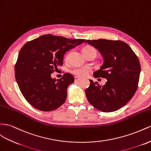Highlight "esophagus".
Returning a JSON list of instances; mask_svg holds the SVG:
<instances>
[{"instance_id": "esophagus-1", "label": "esophagus", "mask_w": 151, "mask_h": 151, "mask_svg": "<svg viewBox=\"0 0 151 151\" xmlns=\"http://www.w3.org/2000/svg\"><path fill=\"white\" fill-rule=\"evenodd\" d=\"M80 80H81V78H79V77H78V76H75V82H78V81H79Z\"/></svg>"}]
</instances>
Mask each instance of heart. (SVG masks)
Masks as SVG:
<instances>
[{"instance_id":"1","label":"heart","mask_w":151,"mask_h":151,"mask_svg":"<svg viewBox=\"0 0 151 151\" xmlns=\"http://www.w3.org/2000/svg\"><path fill=\"white\" fill-rule=\"evenodd\" d=\"M91 51H96V49L92 46H85V47L82 49V52L83 53H86L88 52H91ZM69 55H70V53H68V54H66L65 56V60H68ZM91 71V68L88 67H82V68H76L73 69L72 70V73L73 74L78 76H86V75H87V74L88 73Z\"/></svg>"}]
</instances>
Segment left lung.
<instances>
[{
  "mask_svg": "<svg viewBox=\"0 0 151 151\" xmlns=\"http://www.w3.org/2000/svg\"><path fill=\"white\" fill-rule=\"evenodd\" d=\"M103 55L104 63L94 73V78H106L101 87L90 81L86 90L88 102L103 112H111L126 105L137 91L140 74V64L136 54L125 42L120 40H86Z\"/></svg>",
  "mask_w": 151,
  "mask_h": 151,
  "instance_id": "left-lung-1",
  "label": "left lung"
}]
</instances>
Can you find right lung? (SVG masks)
Masks as SVG:
<instances>
[{
	"instance_id": "right-lung-1",
	"label": "right lung",
	"mask_w": 151,
	"mask_h": 151,
	"mask_svg": "<svg viewBox=\"0 0 151 151\" xmlns=\"http://www.w3.org/2000/svg\"><path fill=\"white\" fill-rule=\"evenodd\" d=\"M86 41L46 34L28 41L18 53L14 74L19 88L30 105L50 111L64 103L67 88L74 76L66 73L60 79L51 74L63 65L64 53Z\"/></svg>"
}]
</instances>
